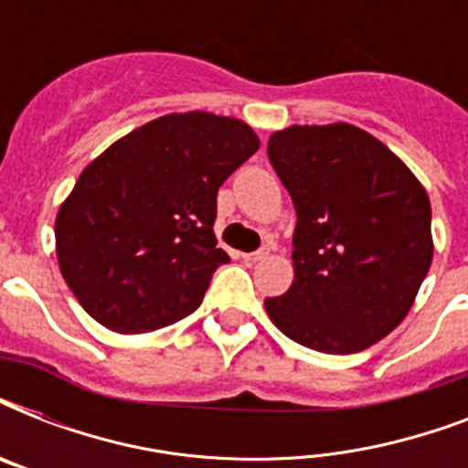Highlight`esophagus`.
Returning a JSON list of instances; mask_svg holds the SVG:
<instances>
[{
	"instance_id": "1",
	"label": "esophagus",
	"mask_w": 468,
	"mask_h": 468,
	"mask_svg": "<svg viewBox=\"0 0 468 468\" xmlns=\"http://www.w3.org/2000/svg\"><path fill=\"white\" fill-rule=\"evenodd\" d=\"M267 255H270V250L262 248V250H257V252H245L242 260H245V262H260V260H264Z\"/></svg>"
}]
</instances>
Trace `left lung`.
<instances>
[{
  "label": "left lung",
  "instance_id": "obj_1",
  "mask_svg": "<svg viewBox=\"0 0 468 468\" xmlns=\"http://www.w3.org/2000/svg\"><path fill=\"white\" fill-rule=\"evenodd\" d=\"M267 155L296 208L293 284L271 323L325 355H355L408 315L432 262L430 198L410 169L349 123L292 126Z\"/></svg>",
  "mask_w": 468,
  "mask_h": 468
}]
</instances>
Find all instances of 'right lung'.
Masks as SVG:
<instances>
[{"label":"right lung","mask_w":468,"mask_h":468,"mask_svg":"<svg viewBox=\"0 0 468 468\" xmlns=\"http://www.w3.org/2000/svg\"><path fill=\"white\" fill-rule=\"evenodd\" d=\"M260 138L238 119L169 113L87 165L55 220L60 271L91 318L148 333L197 311L218 248V186Z\"/></svg>","instance_id":"right-lung-1"}]
</instances>
